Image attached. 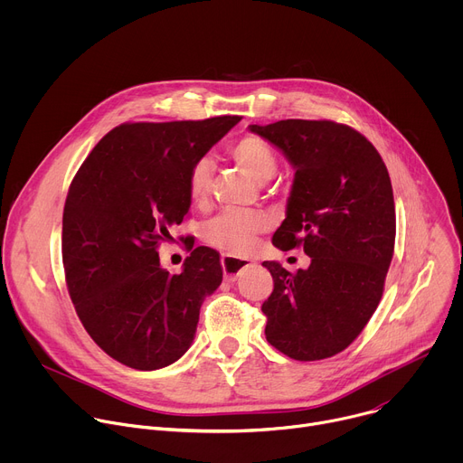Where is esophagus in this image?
<instances>
[{"instance_id":"1","label":"esophagus","mask_w":463,"mask_h":463,"mask_svg":"<svg viewBox=\"0 0 463 463\" xmlns=\"http://www.w3.org/2000/svg\"><path fill=\"white\" fill-rule=\"evenodd\" d=\"M250 266H252V261H249V260L222 256V268H223V275L227 280H236Z\"/></svg>"}]
</instances>
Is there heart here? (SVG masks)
<instances>
[{"instance_id": "b5f03b06", "label": "heart", "mask_w": 463, "mask_h": 463, "mask_svg": "<svg viewBox=\"0 0 463 463\" xmlns=\"http://www.w3.org/2000/svg\"><path fill=\"white\" fill-rule=\"evenodd\" d=\"M234 163L254 181H269L279 168V159L269 143L256 136H243L229 148ZM214 165L209 157L197 159L188 172L186 186L190 202L197 207L209 203L213 192ZM271 222L263 213L227 211L213 218L203 227V240L227 252L229 256H247L252 252L258 238L269 229Z\"/></svg>"}]
</instances>
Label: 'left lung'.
<instances>
[{
  "label": "left lung",
  "instance_id": "obj_1",
  "mask_svg": "<svg viewBox=\"0 0 463 463\" xmlns=\"http://www.w3.org/2000/svg\"><path fill=\"white\" fill-rule=\"evenodd\" d=\"M295 168L286 220L273 245H298L307 269L263 261L275 288L261 304L266 339L295 361H318L348 348L383 297L395 241L388 170L357 129L334 120L288 118L250 124Z\"/></svg>",
  "mask_w": 463,
  "mask_h": 463
}]
</instances>
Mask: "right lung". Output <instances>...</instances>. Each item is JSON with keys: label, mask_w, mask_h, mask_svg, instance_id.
I'll use <instances>...</instances> for the list:
<instances>
[{"label": "right lung", "mask_w": 463, "mask_h": 463, "mask_svg": "<svg viewBox=\"0 0 463 463\" xmlns=\"http://www.w3.org/2000/svg\"><path fill=\"white\" fill-rule=\"evenodd\" d=\"M240 118L120 124L71 181L61 220L65 282L86 332L129 368L175 363L194 341L205 297L222 284L214 249L190 247L183 271L170 275L157 247L190 209V166Z\"/></svg>", "instance_id": "right-lung-1"}]
</instances>
